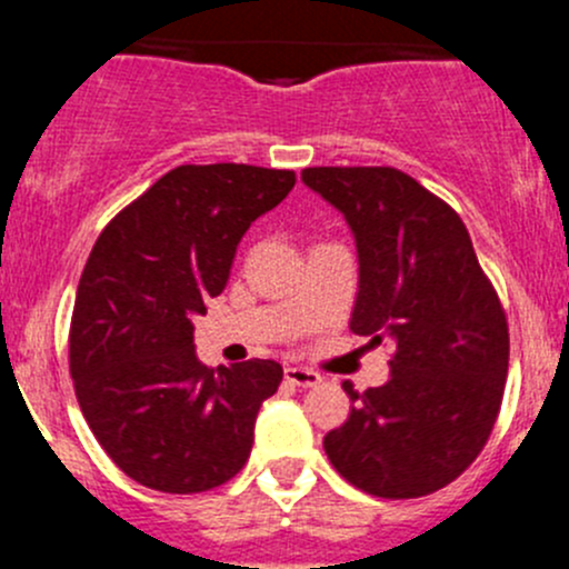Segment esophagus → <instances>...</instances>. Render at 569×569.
<instances>
[{
	"mask_svg": "<svg viewBox=\"0 0 569 569\" xmlns=\"http://www.w3.org/2000/svg\"><path fill=\"white\" fill-rule=\"evenodd\" d=\"M283 375H286V382H291V386H297V388H313L321 382V377L317 375V371L302 369V366H289Z\"/></svg>",
	"mask_w": 569,
	"mask_h": 569,
	"instance_id": "1",
	"label": "esophagus"
}]
</instances>
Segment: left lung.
<instances>
[{"label": "left lung", "mask_w": 569, "mask_h": 569, "mask_svg": "<svg viewBox=\"0 0 569 569\" xmlns=\"http://www.w3.org/2000/svg\"><path fill=\"white\" fill-rule=\"evenodd\" d=\"M302 181L343 214L358 248L349 330L393 343L391 380L358 393L327 432L332 468L377 498L440 490L485 449L503 399L509 327L468 228L396 168H306Z\"/></svg>", "instance_id": "left-lung-1"}]
</instances>
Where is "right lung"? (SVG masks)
Returning <instances> with one entry per match:
<instances>
[{
    "mask_svg": "<svg viewBox=\"0 0 569 569\" xmlns=\"http://www.w3.org/2000/svg\"><path fill=\"white\" fill-rule=\"evenodd\" d=\"M291 170L181 164L101 231L79 278L71 377L112 462L151 490L203 492L248 462L274 360L209 369L194 317L228 283L248 228L295 187Z\"/></svg>",
    "mask_w": 569,
    "mask_h": 569,
    "instance_id": "add662e5",
    "label": "right lung"
}]
</instances>
